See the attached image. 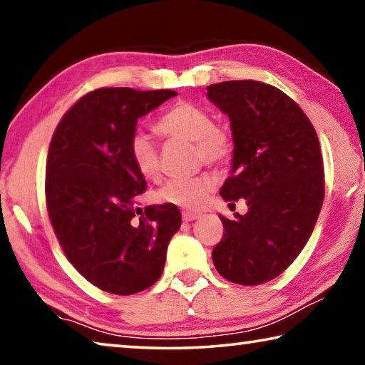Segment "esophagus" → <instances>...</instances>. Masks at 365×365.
Wrapping results in <instances>:
<instances>
[{
    "mask_svg": "<svg viewBox=\"0 0 365 365\" xmlns=\"http://www.w3.org/2000/svg\"><path fill=\"white\" fill-rule=\"evenodd\" d=\"M182 217H183L185 222H191V220H195V219L200 217V214H197V212H190V211H183L182 212Z\"/></svg>",
    "mask_w": 365,
    "mask_h": 365,
    "instance_id": "34e87169",
    "label": "esophagus"
}]
</instances>
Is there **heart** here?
I'll list each match as a JSON object with an SVG mask.
<instances>
[{
  "mask_svg": "<svg viewBox=\"0 0 365 365\" xmlns=\"http://www.w3.org/2000/svg\"><path fill=\"white\" fill-rule=\"evenodd\" d=\"M156 130L165 138L193 143L197 163L220 165L230 159L233 153V138L227 128L214 123L211 113L197 104L182 101L172 106L156 123ZM128 156L132 164L148 180H156L160 175L159 151L150 135L137 130L128 140ZM215 188V178L200 174L191 178L169 180L156 191V201L196 211L205 205L206 197Z\"/></svg>",
  "mask_w": 365,
  "mask_h": 365,
  "instance_id": "1",
  "label": "heart"
}]
</instances>
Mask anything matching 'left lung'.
Here are the masks:
<instances>
[{"mask_svg": "<svg viewBox=\"0 0 365 365\" xmlns=\"http://www.w3.org/2000/svg\"><path fill=\"white\" fill-rule=\"evenodd\" d=\"M209 101L228 115L230 177L220 196L245 215H220L224 237L212 250L219 274L238 285L279 277L304 248L324 202V160L311 120L292 98L256 80L207 86Z\"/></svg>", "mask_w": 365, "mask_h": 365, "instance_id": "obj_1", "label": "left lung"}]
</instances>
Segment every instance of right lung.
Wrapping results in <instances>:
<instances>
[{
  "mask_svg": "<svg viewBox=\"0 0 365 365\" xmlns=\"http://www.w3.org/2000/svg\"><path fill=\"white\" fill-rule=\"evenodd\" d=\"M172 96V90L90 91L64 114L49 143V220L69 262L103 292L133 294L154 285L180 228L175 206H137L146 182L128 156L140 117Z\"/></svg>",
  "mask_w": 365,
  "mask_h": 365,
  "instance_id": "obj_1",
  "label": "right lung"
}]
</instances>
